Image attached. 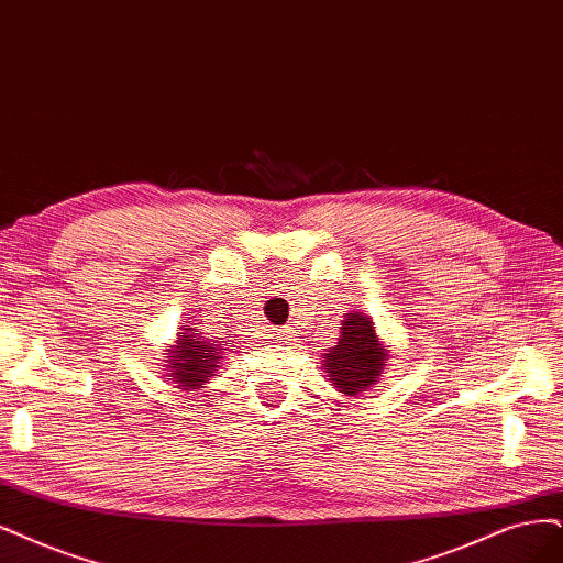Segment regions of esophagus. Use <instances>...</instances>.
I'll return each instance as SVG.
<instances>
[{"label":"esophagus","instance_id":"1","mask_svg":"<svg viewBox=\"0 0 563 563\" xmlns=\"http://www.w3.org/2000/svg\"><path fill=\"white\" fill-rule=\"evenodd\" d=\"M276 336H278V341H280V343H287V341H295V334H292V329H280Z\"/></svg>","mask_w":563,"mask_h":563}]
</instances>
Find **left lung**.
<instances>
[{
	"mask_svg": "<svg viewBox=\"0 0 563 563\" xmlns=\"http://www.w3.org/2000/svg\"><path fill=\"white\" fill-rule=\"evenodd\" d=\"M341 322V339L334 347L324 350L322 368L336 391L345 399H357L378 383L389 360V345L378 336L368 313L352 310Z\"/></svg>",
	"mask_w": 563,
	"mask_h": 563,
	"instance_id": "left-lung-1",
	"label": "left lung"
}]
</instances>
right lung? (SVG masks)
<instances>
[{"label":"right lung","mask_w":563,"mask_h":563,"mask_svg":"<svg viewBox=\"0 0 563 563\" xmlns=\"http://www.w3.org/2000/svg\"><path fill=\"white\" fill-rule=\"evenodd\" d=\"M224 341L216 336H206L195 324L178 327L174 345L166 347V380L174 383L183 391H197L216 376L224 360Z\"/></svg>","instance_id":"add662e5"}]
</instances>
